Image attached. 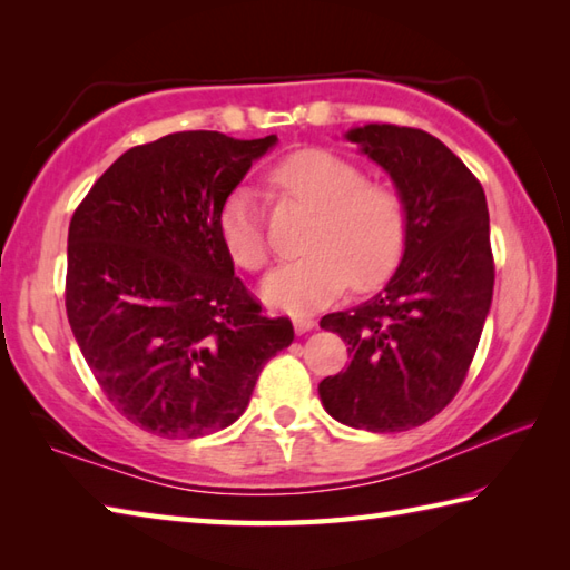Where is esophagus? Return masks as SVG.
I'll return each mask as SVG.
<instances>
[{
    "label": "esophagus",
    "mask_w": 570,
    "mask_h": 570,
    "mask_svg": "<svg viewBox=\"0 0 570 570\" xmlns=\"http://www.w3.org/2000/svg\"><path fill=\"white\" fill-rule=\"evenodd\" d=\"M294 328H296L298 335H306V333H311L313 328H316V321L308 318V316H296L294 318Z\"/></svg>",
    "instance_id": "34e87169"
}]
</instances>
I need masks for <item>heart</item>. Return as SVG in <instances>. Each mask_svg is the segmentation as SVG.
<instances>
[{"mask_svg": "<svg viewBox=\"0 0 570 570\" xmlns=\"http://www.w3.org/2000/svg\"><path fill=\"white\" fill-rule=\"evenodd\" d=\"M274 180L318 210V217L306 239L311 252L264 276L259 294L266 306L308 313L328 306L350 278L357 288H370L396 269L406 242V210L394 190L367 184L355 164L323 149L292 154L276 166ZM217 225L233 262L249 272L262 269L269 247L247 188L229 193Z\"/></svg>", "mask_w": 570, "mask_h": 570, "instance_id": "1", "label": "heart"}]
</instances>
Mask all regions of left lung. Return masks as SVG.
<instances>
[{"mask_svg":"<svg viewBox=\"0 0 570 570\" xmlns=\"http://www.w3.org/2000/svg\"><path fill=\"white\" fill-rule=\"evenodd\" d=\"M345 139L392 178L406 242L380 294L321 318V328L350 345V365L325 377L318 394L345 426L409 431L455 396L485 328L494 286L488 200L429 131L365 125Z\"/></svg>","mask_w":570,"mask_h":570,"instance_id":"8db88e82","label":"left lung"}]
</instances>
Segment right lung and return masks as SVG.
Wrapping results in <instances>:
<instances>
[{
	"label": "right lung",
	"mask_w": 570,
	"mask_h": 570,
	"mask_svg": "<svg viewBox=\"0 0 570 570\" xmlns=\"http://www.w3.org/2000/svg\"><path fill=\"white\" fill-rule=\"evenodd\" d=\"M276 135L176 131L125 151L68 229L66 311L119 414L161 439L235 423L266 360L292 345L235 276L220 210Z\"/></svg>",
	"instance_id": "obj_1"
}]
</instances>
